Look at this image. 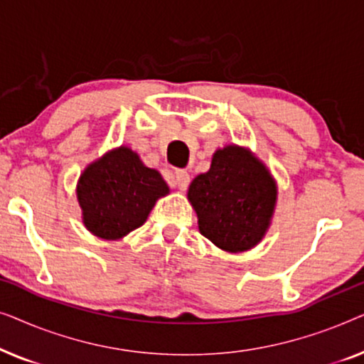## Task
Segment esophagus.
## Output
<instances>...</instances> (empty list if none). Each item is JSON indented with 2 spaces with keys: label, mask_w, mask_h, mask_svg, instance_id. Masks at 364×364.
Instances as JSON below:
<instances>
[{
  "label": "esophagus",
  "mask_w": 364,
  "mask_h": 364,
  "mask_svg": "<svg viewBox=\"0 0 364 364\" xmlns=\"http://www.w3.org/2000/svg\"><path fill=\"white\" fill-rule=\"evenodd\" d=\"M176 182H177V187L181 188V191H186V188L188 187V182H191V173H188L187 171H177Z\"/></svg>",
  "instance_id": "34e87169"
}]
</instances>
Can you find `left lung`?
I'll list each match as a JSON object with an SVG mask.
<instances>
[{
	"label": "left lung",
	"mask_w": 364,
	"mask_h": 364,
	"mask_svg": "<svg viewBox=\"0 0 364 364\" xmlns=\"http://www.w3.org/2000/svg\"><path fill=\"white\" fill-rule=\"evenodd\" d=\"M187 197L202 235L222 250L240 253L265 237L275 210L277 183L250 151L227 146L213 154L208 172L193 178Z\"/></svg>",
	"instance_id": "8db88e82"
}]
</instances>
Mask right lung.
Here are the masks:
<instances>
[{"instance_id": "right-lung-1", "label": "right lung", "mask_w": 364, "mask_h": 364, "mask_svg": "<svg viewBox=\"0 0 364 364\" xmlns=\"http://www.w3.org/2000/svg\"><path fill=\"white\" fill-rule=\"evenodd\" d=\"M167 192L161 173L124 146L89 164L76 188L84 225L104 240H117L141 227Z\"/></svg>"}]
</instances>
